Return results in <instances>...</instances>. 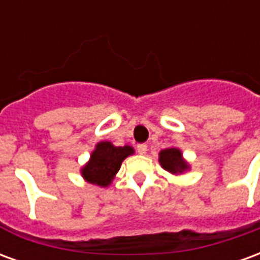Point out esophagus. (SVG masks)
I'll use <instances>...</instances> for the list:
<instances>
[{"instance_id": "obj_1", "label": "esophagus", "mask_w": 260, "mask_h": 260, "mask_svg": "<svg viewBox=\"0 0 260 260\" xmlns=\"http://www.w3.org/2000/svg\"><path fill=\"white\" fill-rule=\"evenodd\" d=\"M147 152V146L145 143H142V145H138V153L139 154H146Z\"/></svg>"}]
</instances>
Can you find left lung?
Returning <instances> with one entry per match:
<instances>
[{"mask_svg": "<svg viewBox=\"0 0 260 260\" xmlns=\"http://www.w3.org/2000/svg\"><path fill=\"white\" fill-rule=\"evenodd\" d=\"M158 163L166 171H169L170 174L174 175L184 174L191 169L189 163L182 156V152L178 147L174 146L163 149L158 153Z\"/></svg>", "mask_w": 260, "mask_h": 260, "instance_id": "1", "label": "left lung"}]
</instances>
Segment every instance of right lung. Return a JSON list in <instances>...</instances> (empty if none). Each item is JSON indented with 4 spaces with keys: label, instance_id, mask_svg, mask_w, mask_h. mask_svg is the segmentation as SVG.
I'll use <instances>...</instances> for the list:
<instances>
[{
    "label": "right lung",
    "instance_id": "add662e5",
    "mask_svg": "<svg viewBox=\"0 0 260 260\" xmlns=\"http://www.w3.org/2000/svg\"><path fill=\"white\" fill-rule=\"evenodd\" d=\"M134 153V147L128 145L114 146L108 141L99 142L94 150L91 152L89 161L82 166L80 175L91 185L106 188L111 185L115 175L121 169L122 161Z\"/></svg>",
    "mask_w": 260,
    "mask_h": 260
}]
</instances>
